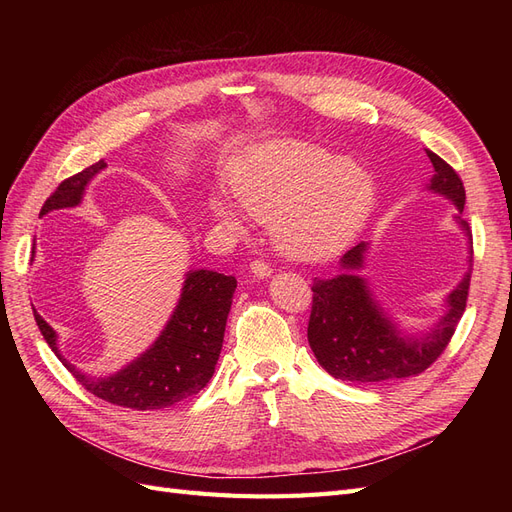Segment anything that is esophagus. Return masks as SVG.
<instances>
[{"mask_svg":"<svg viewBox=\"0 0 512 512\" xmlns=\"http://www.w3.org/2000/svg\"><path fill=\"white\" fill-rule=\"evenodd\" d=\"M250 273H252L254 277H258V280H265V277H269V275H271V267L267 265V262L254 260L252 265H250Z\"/></svg>","mask_w":512,"mask_h":512,"instance_id":"obj_1","label":"esophagus"}]
</instances>
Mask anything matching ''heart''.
Here are the masks:
<instances>
[{
  "mask_svg": "<svg viewBox=\"0 0 512 512\" xmlns=\"http://www.w3.org/2000/svg\"><path fill=\"white\" fill-rule=\"evenodd\" d=\"M228 188L237 203L222 194L207 198L213 220L241 232L243 208L271 222L275 245L299 260L344 250L376 200L374 179L361 164L305 141H271L247 151L230 168Z\"/></svg>",
  "mask_w": 512,
  "mask_h": 512,
  "instance_id": "heart-1",
  "label": "heart"
}]
</instances>
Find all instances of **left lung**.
I'll use <instances>...</instances> for the list:
<instances>
[{"label":"left lung","instance_id":"left-lung-1","mask_svg":"<svg viewBox=\"0 0 512 512\" xmlns=\"http://www.w3.org/2000/svg\"><path fill=\"white\" fill-rule=\"evenodd\" d=\"M427 156L436 168L427 190L455 205V222L468 237V271L444 297V314L427 331L408 333L384 312L371 290L365 269L369 243L361 241L339 260V273L331 280H314V305L307 324V342L318 363L344 382H386L410 378L425 371L451 342L466 312L472 275V232L461 218L466 190L455 170L433 151Z\"/></svg>","mask_w":512,"mask_h":512}]
</instances>
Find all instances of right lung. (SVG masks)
Wrapping results in <instances>:
<instances>
[{"label":"right lung","mask_w":512,"mask_h":512,"mask_svg":"<svg viewBox=\"0 0 512 512\" xmlns=\"http://www.w3.org/2000/svg\"><path fill=\"white\" fill-rule=\"evenodd\" d=\"M104 168L106 162L100 160L79 175L61 181L59 188L46 198L40 215L81 205L89 181ZM235 288L237 280L232 275L207 269L185 273L175 312L170 314L156 342L132 363L104 378L89 376L72 365L59 352L57 333L51 324L36 309L34 318L46 344L89 393L123 408L162 410L200 393L211 380L220 359Z\"/></svg>","instance_id":"obj_1"}]
</instances>
